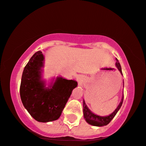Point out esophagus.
Here are the masks:
<instances>
[{
    "label": "esophagus",
    "mask_w": 146,
    "mask_h": 146,
    "mask_svg": "<svg viewBox=\"0 0 146 146\" xmlns=\"http://www.w3.org/2000/svg\"><path fill=\"white\" fill-rule=\"evenodd\" d=\"M76 79H77V80H78V82H80V80H81V78H80V76H78V77H77Z\"/></svg>",
    "instance_id": "1"
}]
</instances>
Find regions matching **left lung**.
<instances>
[{
    "label": "left lung",
    "instance_id": "8db88e82",
    "mask_svg": "<svg viewBox=\"0 0 146 146\" xmlns=\"http://www.w3.org/2000/svg\"><path fill=\"white\" fill-rule=\"evenodd\" d=\"M115 66L117 68L118 70L120 72L121 74L123 76L122 72H121V68L120 66V63H119V61L116 59V63H115ZM123 83H124V80H123ZM123 100H124V94H123L122 97H121V100L119 102V105L117 106V108L115 109V111L112 113L107 116H100L94 113L92 111L87 107V106L85 104V100H83V115L84 118H85V121L88 123L89 124L92 125L94 126H104L109 124V122L113 119V117L115 116V115L117 114L118 111L119 110L121 107V104H122Z\"/></svg>",
    "mask_w": 146,
    "mask_h": 146
}]
</instances>
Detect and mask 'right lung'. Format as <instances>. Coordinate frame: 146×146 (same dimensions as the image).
Segmentation results:
<instances>
[{
  "instance_id": "add662e5",
  "label": "right lung",
  "mask_w": 146,
  "mask_h": 146,
  "mask_svg": "<svg viewBox=\"0 0 146 146\" xmlns=\"http://www.w3.org/2000/svg\"><path fill=\"white\" fill-rule=\"evenodd\" d=\"M44 67V56L37 51L23 70L20 94L29 114L36 121L44 123L59 119L78 83L74 80L57 76L47 84L43 78Z\"/></svg>"
}]
</instances>
